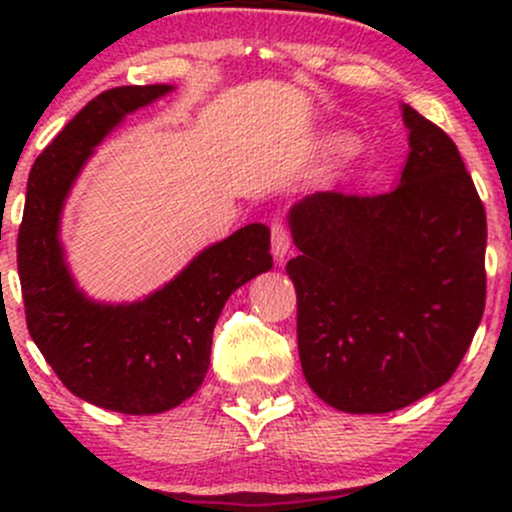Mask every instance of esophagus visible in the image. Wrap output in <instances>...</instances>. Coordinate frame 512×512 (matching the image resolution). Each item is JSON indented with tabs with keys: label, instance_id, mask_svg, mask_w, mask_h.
Returning a JSON list of instances; mask_svg holds the SVG:
<instances>
[{
	"label": "esophagus",
	"instance_id": "1",
	"mask_svg": "<svg viewBox=\"0 0 512 512\" xmlns=\"http://www.w3.org/2000/svg\"><path fill=\"white\" fill-rule=\"evenodd\" d=\"M291 248V236L289 231H286V226L281 221H274L272 223V252L276 260H284L286 252Z\"/></svg>",
	"mask_w": 512,
	"mask_h": 512
}]
</instances>
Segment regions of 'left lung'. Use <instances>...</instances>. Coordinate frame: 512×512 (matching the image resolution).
Masks as SVG:
<instances>
[{"instance_id": "1", "label": "left lung", "mask_w": 512, "mask_h": 512, "mask_svg": "<svg viewBox=\"0 0 512 512\" xmlns=\"http://www.w3.org/2000/svg\"><path fill=\"white\" fill-rule=\"evenodd\" d=\"M409 158L380 195L291 209L298 354L320 399L387 414L452 378L486 303V211L448 134L404 105Z\"/></svg>"}]
</instances>
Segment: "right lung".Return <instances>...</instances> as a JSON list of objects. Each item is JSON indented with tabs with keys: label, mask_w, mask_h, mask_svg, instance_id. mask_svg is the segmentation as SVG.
I'll use <instances>...</instances> for the list:
<instances>
[{
	"label": "right lung",
	"mask_w": 512,
	"mask_h": 512,
	"mask_svg": "<svg viewBox=\"0 0 512 512\" xmlns=\"http://www.w3.org/2000/svg\"><path fill=\"white\" fill-rule=\"evenodd\" d=\"M168 91L166 84L117 86L81 108L35 158L16 243L26 325L40 354L76 397L134 416L161 414L195 395L223 303L272 269L269 228L250 223L139 303L103 305L76 291L57 238L64 197L93 146Z\"/></svg>",
	"instance_id": "obj_1"
}]
</instances>
